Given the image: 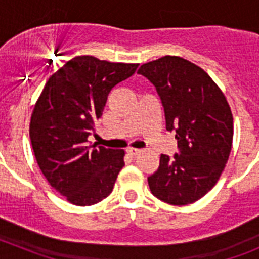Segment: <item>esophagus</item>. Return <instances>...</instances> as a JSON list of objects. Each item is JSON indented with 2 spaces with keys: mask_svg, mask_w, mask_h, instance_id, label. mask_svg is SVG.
<instances>
[{
  "mask_svg": "<svg viewBox=\"0 0 259 259\" xmlns=\"http://www.w3.org/2000/svg\"><path fill=\"white\" fill-rule=\"evenodd\" d=\"M127 153H128V154H130V155H132V157H135V155L140 154V150L136 149V148H128Z\"/></svg>",
  "mask_w": 259,
  "mask_h": 259,
  "instance_id": "1",
  "label": "esophagus"
}]
</instances>
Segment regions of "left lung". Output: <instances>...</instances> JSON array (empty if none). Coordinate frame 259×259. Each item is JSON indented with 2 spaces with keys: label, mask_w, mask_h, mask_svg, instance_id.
I'll list each match as a JSON object with an SVG mask.
<instances>
[{
  "label": "left lung",
  "mask_w": 259,
  "mask_h": 259,
  "mask_svg": "<svg viewBox=\"0 0 259 259\" xmlns=\"http://www.w3.org/2000/svg\"><path fill=\"white\" fill-rule=\"evenodd\" d=\"M139 74L154 84L180 153L162 154L149 188L163 202L183 206L217 184L230 158L233 116L227 98L205 70L176 56L144 63Z\"/></svg>",
  "instance_id": "obj_1"
}]
</instances>
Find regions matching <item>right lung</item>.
<instances>
[{
	"label": "right lung",
	"mask_w": 259,
	"mask_h": 259,
	"mask_svg": "<svg viewBox=\"0 0 259 259\" xmlns=\"http://www.w3.org/2000/svg\"><path fill=\"white\" fill-rule=\"evenodd\" d=\"M137 67L77 56L49 77L36 101L29 122L36 161L48 183L72 205L91 206L113 191L124 150L91 149L88 136L111 89Z\"/></svg>",
	"instance_id": "1"
}]
</instances>
